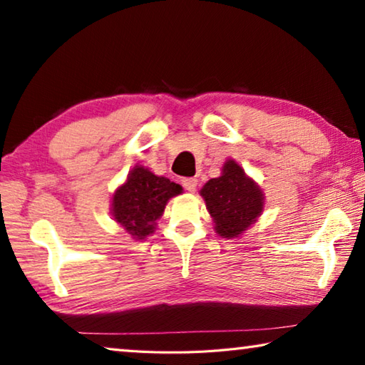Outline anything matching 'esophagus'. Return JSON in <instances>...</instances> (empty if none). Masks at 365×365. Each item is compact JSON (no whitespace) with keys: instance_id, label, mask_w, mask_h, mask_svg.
Here are the masks:
<instances>
[{"instance_id":"34e87169","label":"esophagus","mask_w":365,"mask_h":365,"mask_svg":"<svg viewBox=\"0 0 365 365\" xmlns=\"http://www.w3.org/2000/svg\"><path fill=\"white\" fill-rule=\"evenodd\" d=\"M182 185L187 191H195L196 187H197V180H196V178H183Z\"/></svg>"}]
</instances>
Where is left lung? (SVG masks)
Segmentation results:
<instances>
[{
	"label": "left lung",
	"mask_w": 365,
	"mask_h": 365,
	"mask_svg": "<svg viewBox=\"0 0 365 365\" xmlns=\"http://www.w3.org/2000/svg\"><path fill=\"white\" fill-rule=\"evenodd\" d=\"M201 195L214 217L215 232L224 238L238 237L262 212L261 190L235 160L225 163L222 175L211 178L202 187Z\"/></svg>",
	"instance_id": "1"
}]
</instances>
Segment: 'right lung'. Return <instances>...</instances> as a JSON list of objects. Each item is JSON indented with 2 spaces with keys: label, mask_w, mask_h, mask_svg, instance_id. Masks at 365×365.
<instances>
[{
  "label": "right lung",
  "mask_w": 365,
  "mask_h": 365,
  "mask_svg": "<svg viewBox=\"0 0 365 365\" xmlns=\"http://www.w3.org/2000/svg\"><path fill=\"white\" fill-rule=\"evenodd\" d=\"M180 193V185L154 175L148 169L135 168L113 196V217L133 238L143 240L154 232V224L163 215L168 201Z\"/></svg>",
  "instance_id": "obj_1"
}]
</instances>
